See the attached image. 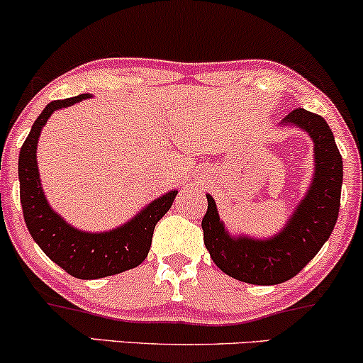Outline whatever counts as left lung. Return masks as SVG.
<instances>
[{
	"label": "left lung",
	"instance_id": "1",
	"mask_svg": "<svg viewBox=\"0 0 363 363\" xmlns=\"http://www.w3.org/2000/svg\"><path fill=\"white\" fill-rule=\"evenodd\" d=\"M281 124L301 128L314 141V176L289 222L269 239L234 237L227 232L215 199L206 194L203 235L211 259L225 274L251 285H278L301 273L331 235L338 220L343 158L331 128L306 109L291 111Z\"/></svg>",
	"mask_w": 363,
	"mask_h": 363
}]
</instances>
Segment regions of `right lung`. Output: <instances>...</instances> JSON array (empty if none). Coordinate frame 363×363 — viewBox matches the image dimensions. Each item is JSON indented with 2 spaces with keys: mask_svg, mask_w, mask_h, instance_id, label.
<instances>
[{
  "mask_svg": "<svg viewBox=\"0 0 363 363\" xmlns=\"http://www.w3.org/2000/svg\"><path fill=\"white\" fill-rule=\"evenodd\" d=\"M90 97V94H82L48 104L32 124L18 157L20 203L25 225L32 239L39 244L49 259L80 280L111 277L141 264L148 256L157 222L167 213L177 196V191H170L153 199L129 222L109 232L78 230L52 210L40 184L37 167V141L54 111Z\"/></svg>",
  "mask_w": 363,
  "mask_h": 363,
  "instance_id": "right-lung-1",
  "label": "right lung"
}]
</instances>
